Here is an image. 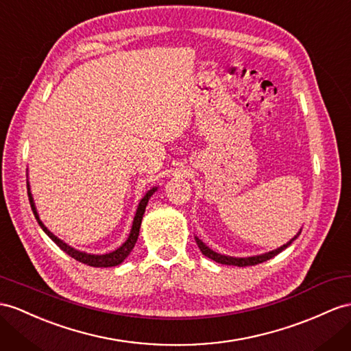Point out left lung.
<instances>
[{"instance_id":"8db88e82","label":"left lung","mask_w":351,"mask_h":351,"mask_svg":"<svg viewBox=\"0 0 351 351\" xmlns=\"http://www.w3.org/2000/svg\"><path fill=\"white\" fill-rule=\"evenodd\" d=\"M301 232V231H300ZM300 232L296 234L291 241H287L286 245H283L282 247H278L276 250H273V252H268V254H264V255H258V256H249V258H232V256H226V255H221V254H217L213 252L212 249H209L208 246H206L203 241L200 239L195 237V241H197V246H199V249L202 250V254L204 256H208L210 259H213V261H217L218 264H226V265H237V267H247V265H256V264H261L264 261H268V259L274 258L277 254H280L282 250H285L287 246H291L292 241L300 236Z\"/></svg>"}]
</instances>
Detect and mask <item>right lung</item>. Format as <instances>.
<instances>
[{
    "instance_id": "obj_1",
    "label": "right lung",
    "mask_w": 351,
    "mask_h": 351,
    "mask_svg": "<svg viewBox=\"0 0 351 351\" xmlns=\"http://www.w3.org/2000/svg\"><path fill=\"white\" fill-rule=\"evenodd\" d=\"M157 190V188H152L151 191H148L145 195H143V199L141 200L139 206H138V210H136V215H134V219H133V226H132V230H130V236L129 239L124 241V243L114 250V252L111 254H105V255H90V254H84V252H80V250H75L74 247L68 246L65 241H62L60 239H58L53 232H50L46 227H44V223L40 221L38 218V213L37 210H35V204H34V200H32V195H31V191H29V184H28V197H29V203H31V208H32V212L35 215V218H37L40 227L43 228V231L46 232V234L55 241V243L64 250L65 254H68L71 258L77 259L78 263H83L86 265H90V267H115L121 264L125 258L129 256V254L132 252V249L134 247V245H136V240H138V236H139V228H141V222H142V217H143V212H145V208H147V203L149 200V197L152 195V193H154Z\"/></svg>"
}]
</instances>
